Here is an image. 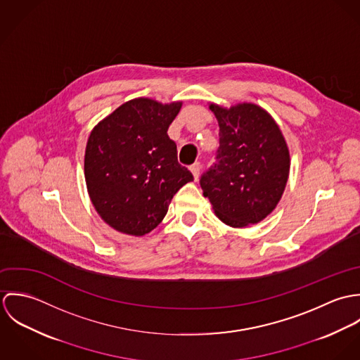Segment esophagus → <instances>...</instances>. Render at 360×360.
Segmentation results:
<instances>
[{
  "label": "esophagus",
  "instance_id": "obj_1",
  "mask_svg": "<svg viewBox=\"0 0 360 360\" xmlns=\"http://www.w3.org/2000/svg\"><path fill=\"white\" fill-rule=\"evenodd\" d=\"M190 170H191V173H193L194 179H195V180H198V177H200V172H201V163H200V162H195L194 165H191V166H190Z\"/></svg>",
  "mask_w": 360,
  "mask_h": 360
}]
</instances>
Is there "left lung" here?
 <instances>
[{
    "mask_svg": "<svg viewBox=\"0 0 360 360\" xmlns=\"http://www.w3.org/2000/svg\"><path fill=\"white\" fill-rule=\"evenodd\" d=\"M219 123L216 163L202 174L201 188L214 214L243 229L269 216L281 200L290 151L271 115L257 103L223 108L209 103Z\"/></svg>",
    "mask_w": 360,
    "mask_h": 360,
    "instance_id": "obj_1",
    "label": "left lung"
}]
</instances>
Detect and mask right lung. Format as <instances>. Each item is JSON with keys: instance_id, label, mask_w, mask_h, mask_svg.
Masks as SVG:
<instances>
[{"instance_id": "add662e5", "label": "right lung", "mask_w": 360, "mask_h": 360, "mask_svg": "<svg viewBox=\"0 0 360 360\" xmlns=\"http://www.w3.org/2000/svg\"><path fill=\"white\" fill-rule=\"evenodd\" d=\"M181 101L134 98L91 130L84 177L93 206L116 231L141 237L163 220L173 195L193 181L167 129Z\"/></svg>"}]
</instances>
